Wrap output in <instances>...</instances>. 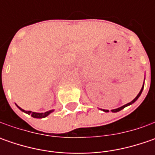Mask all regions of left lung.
I'll use <instances>...</instances> for the list:
<instances>
[{
	"instance_id": "1",
	"label": "left lung",
	"mask_w": 155,
	"mask_h": 155,
	"mask_svg": "<svg viewBox=\"0 0 155 155\" xmlns=\"http://www.w3.org/2000/svg\"><path fill=\"white\" fill-rule=\"evenodd\" d=\"M143 87H144V84H143V86H142V88H141V90H140V92H139V94H138V95L136 96V97H135V98H134V100H133V101H131L130 103H128V104H125V105H123V106H122V107H120V108H117V109H115V110H111V111H112V112H118V111H120V110H123V109H124L125 107H127V106H128V105H131V104H134V102H135V101H136L137 99L139 98V97H140V94H141V92H142V91H143ZM104 110V112H109V110Z\"/></svg>"
}]
</instances>
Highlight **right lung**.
Listing matches in <instances>:
<instances>
[{"mask_svg":"<svg viewBox=\"0 0 155 155\" xmlns=\"http://www.w3.org/2000/svg\"><path fill=\"white\" fill-rule=\"evenodd\" d=\"M16 106L21 110V111H23V112H25V113H27L28 115H31V116L34 117V118H44V117H46V116H48L49 114H51V112L53 111V110H49V111H46L45 113H36V112H32V111H26V110H22L21 108H20L17 104H16Z\"/></svg>","mask_w":155,"mask_h":155,"instance_id":"1","label":"right lung"}]
</instances>
